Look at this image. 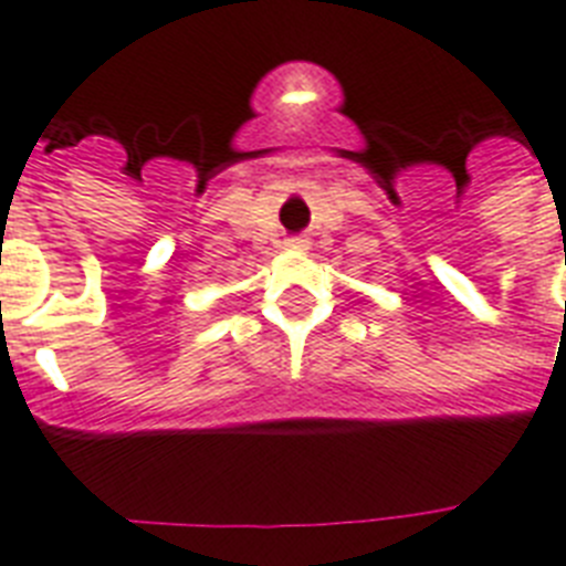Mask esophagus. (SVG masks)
Returning a JSON list of instances; mask_svg holds the SVG:
<instances>
[{"label":"esophagus","instance_id":"esophagus-1","mask_svg":"<svg viewBox=\"0 0 566 566\" xmlns=\"http://www.w3.org/2000/svg\"><path fill=\"white\" fill-rule=\"evenodd\" d=\"M287 249H296V252H305V249H308V243H305V240H287Z\"/></svg>","mask_w":566,"mask_h":566}]
</instances>
